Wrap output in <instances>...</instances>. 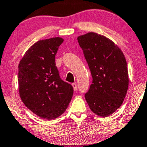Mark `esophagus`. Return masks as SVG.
I'll return each mask as SVG.
<instances>
[{"instance_id":"1","label":"esophagus","mask_w":147,"mask_h":147,"mask_svg":"<svg viewBox=\"0 0 147 147\" xmlns=\"http://www.w3.org/2000/svg\"><path fill=\"white\" fill-rule=\"evenodd\" d=\"M72 86H73V88H74V91H76L77 90V85L76 83H72Z\"/></svg>"}]
</instances>
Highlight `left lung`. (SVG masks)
I'll list each match as a JSON object with an SVG mask.
<instances>
[{
  "label": "left lung",
  "mask_w": 147,
  "mask_h": 147,
  "mask_svg": "<svg viewBox=\"0 0 147 147\" xmlns=\"http://www.w3.org/2000/svg\"><path fill=\"white\" fill-rule=\"evenodd\" d=\"M91 71L92 83L85 97L90 110L108 117L121 106L128 87L126 58L113 41L95 32L77 38Z\"/></svg>",
  "instance_id": "obj_1"
}]
</instances>
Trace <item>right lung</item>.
<instances>
[{
  "instance_id": "1",
  "label": "right lung",
  "mask_w": 147,
  "mask_h": 147,
  "mask_svg": "<svg viewBox=\"0 0 147 147\" xmlns=\"http://www.w3.org/2000/svg\"><path fill=\"white\" fill-rule=\"evenodd\" d=\"M53 37L34 43L25 53L19 65V95L32 113L47 120L65 112L71 100V85L60 78L55 57L63 42Z\"/></svg>"
}]
</instances>
